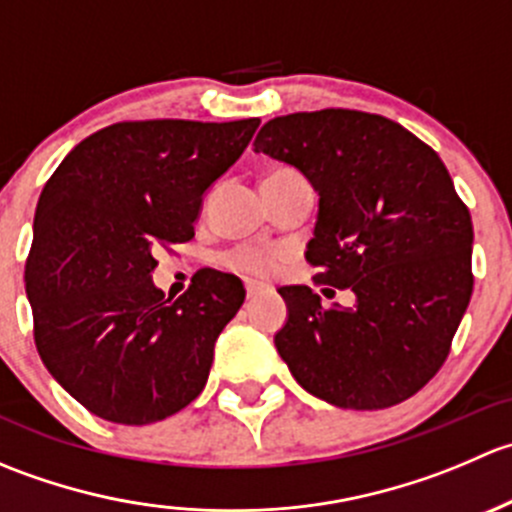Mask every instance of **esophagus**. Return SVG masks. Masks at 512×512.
Returning a JSON list of instances; mask_svg holds the SVG:
<instances>
[{"label": "esophagus", "instance_id": "1", "mask_svg": "<svg viewBox=\"0 0 512 512\" xmlns=\"http://www.w3.org/2000/svg\"><path fill=\"white\" fill-rule=\"evenodd\" d=\"M245 294L247 299H255L257 294H260V285H255V282H245Z\"/></svg>", "mask_w": 512, "mask_h": 512}]
</instances>
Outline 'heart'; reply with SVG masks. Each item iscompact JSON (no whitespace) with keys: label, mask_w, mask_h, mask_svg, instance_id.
I'll return each mask as SVG.
<instances>
[{"label":"heart","mask_w":512,"mask_h":512,"mask_svg":"<svg viewBox=\"0 0 512 512\" xmlns=\"http://www.w3.org/2000/svg\"><path fill=\"white\" fill-rule=\"evenodd\" d=\"M282 173H294V170L275 168L272 173H267V178H270V175H282ZM230 265L235 267V270L247 272V275L267 277L270 272H275L277 255H272V252H265V250H255V247H242V250L232 252L230 255Z\"/></svg>","instance_id":"1"}]
</instances>
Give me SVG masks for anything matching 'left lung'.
I'll return each mask as SVG.
<instances>
[{"mask_svg": "<svg viewBox=\"0 0 512 512\" xmlns=\"http://www.w3.org/2000/svg\"><path fill=\"white\" fill-rule=\"evenodd\" d=\"M255 151L294 165L317 190L314 285L356 297L347 309L322 307L309 287H282L277 352L327 404H401L443 366L473 292L471 213L446 165L399 123L349 108L272 118Z\"/></svg>", "mask_w": 512, "mask_h": 512, "instance_id": "obj_1", "label": "left lung"}]
</instances>
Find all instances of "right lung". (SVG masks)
<instances>
[{
	"instance_id": "add662e5",
	"label": "right lung",
	"mask_w": 512,
	"mask_h": 512,
	"mask_svg": "<svg viewBox=\"0 0 512 512\" xmlns=\"http://www.w3.org/2000/svg\"><path fill=\"white\" fill-rule=\"evenodd\" d=\"M257 126L113 123L84 138L41 190L24 270L36 352L98 418L146 426L205 389L245 287L205 267L170 302L153 285V250L195 235L203 195Z\"/></svg>"
}]
</instances>
